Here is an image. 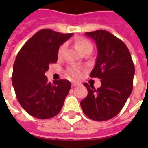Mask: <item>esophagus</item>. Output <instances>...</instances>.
<instances>
[{"mask_svg":"<svg viewBox=\"0 0 148 148\" xmlns=\"http://www.w3.org/2000/svg\"><path fill=\"white\" fill-rule=\"evenodd\" d=\"M77 86V82H72V84H71V86L72 87H75V86Z\"/></svg>","mask_w":148,"mask_h":148,"instance_id":"esophagus-1","label":"esophagus"}]
</instances>
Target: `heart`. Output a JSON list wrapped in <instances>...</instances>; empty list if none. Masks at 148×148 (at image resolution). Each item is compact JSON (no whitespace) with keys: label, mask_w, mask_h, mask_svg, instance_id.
<instances>
[{"label":"heart","mask_w":148,"mask_h":148,"mask_svg":"<svg viewBox=\"0 0 148 148\" xmlns=\"http://www.w3.org/2000/svg\"><path fill=\"white\" fill-rule=\"evenodd\" d=\"M75 47L82 54L84 51H86V50H89V49H93V46L90 43V42H89L88 40L85 39H82V38H80V39H77L75 42ZM65 49V44H62V46H60V47L58 48V57H61L62 55V53H63V51ZM68 74H70V76H71L74 78H77L81 76L82 74V71L79 68L75 67V66H70V67L67 69Z\"/></svg>","instance_id":"heart-1"}]
</instances>
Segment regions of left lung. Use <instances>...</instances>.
<instances>
[{
    "instance_id": "8db88e82",
    "label": "left lung",
    "mask_w": 148,
    "mask_h": 148,
    "mask_svg": "<svg viewBox=\"0 0 148 148\" xmlns=\"http://www.w3.org/2000/svg\"><path fill=\"white\" fill-rule=\"evenodd\" d=\"M97 48L91 77L101 79V86L84 83L88 94L81 101L86 116L97 121L110 120L121 112L133 88L135 66L130 51L122 40L105 30L86 32Z\"/></svg>"
}]
</instances>
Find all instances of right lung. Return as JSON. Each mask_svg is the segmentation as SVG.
I'll use <instances>...</instances> for the list:
<instances>
[{"label":"right lung","mask_w":148,"mask_h":148,"mask_svg":"<svg viewBox=\"0 0 148 148\" xmlns=\"http://www.w3.org/2000/svg\"><path fill=\"white\" fill-rule=\"evenodd\" d=\"M73 33L42 29L27 40L16 55L12 82L23 109L38 119L55 116L63 106L71 82L60 79L47 82L45 72L58 60L59 47Z\"/></svg>","instance_id":"1"}]
</instances>
